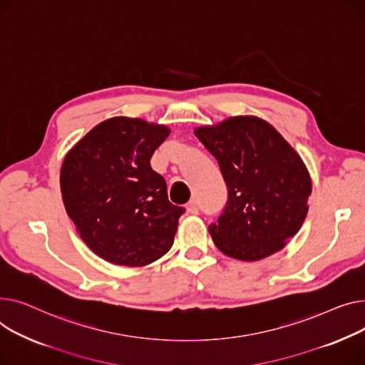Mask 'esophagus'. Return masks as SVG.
Segmentation results:
<instances>
[{
  "label": "esophagus",
  "instance_id": "1",
  "mask_svg": "<svg viewBox=\"0 0 365 365\" xmlns=\"http://www.w3.org/2000/svg\"><path fill=\"white\" fill-rule=\"evenodd\" d=\"M185 209H187V212L188 213H191V215H197L199 213V203H197V200H190L187 205H185Z\"/></svg>",
  "mask_w": 365,
  "mask_h": 365
}]
</instances>
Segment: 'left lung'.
I'll return each mask as SVG.
<instances>
[{"label": "left lung", "mask_w": 365, "mask_h": 365, "mask_svg": "<svg viewBox=\"0 0 365 365\" xmlns=\"http://www.w3.org/2000/svg\"><path fill=\"white\" fill-rule=\"evenodd\" d=\"M195 134L217 158L228 188L224 212L209 225L213 243L246 262L280 252L309 209L312 181L302 158L271 123L252 115L197 126Z\"/></svg>", "instance_id": "8db88e82"}]
</instances>
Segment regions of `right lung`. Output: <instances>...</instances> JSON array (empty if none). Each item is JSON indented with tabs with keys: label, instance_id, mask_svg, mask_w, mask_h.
Instances as JSON below:
<instances>
[{
	"label": "right lung",
	"instance_id": "obj_1",
	"mask_svg": "<svg viewBox=\"0 0 365 365\" xmlns=\"http://www.w3.org/2000/svg\"><path fill=\"white\" fill-rule=\"evenodd\" d=\"M166 125L115 116L96 125L64 156L60 190L82 242L101 259L144 267L174 245L184 209L168 200L150 166Z\"/></svg>",
	"mask_w": 365,
	"mask_h": 365
}]
</instances>
